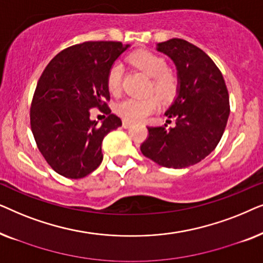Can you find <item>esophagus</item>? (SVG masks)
<instances>
[{
    "mask_svg": "<svg viewBox=\"0 0 263 263\" xmlns=\"http://www.w3.org/2000/svg\"><path fill=\"white\" fill-rule=\"evenodd\" d=\"M130 124H132L130 121H127V120L122 121V127H123V128H128Z\"/></svg>",
    "mask_w": 263,
    "mask_h": 263,
    "instance_id": "obj_1",
    "label": "esophagus"
}]
</instances>
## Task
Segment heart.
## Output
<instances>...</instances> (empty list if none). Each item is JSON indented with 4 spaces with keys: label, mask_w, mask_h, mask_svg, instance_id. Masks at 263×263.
<instances>
[{
    "label": "heart",
    "mask_w": 263,
    "mask_h": 263,
    "mask_svg": "<svg viewBox=\"0 0 263 263\" xmlns=\"http://www.w3.org/2000/svg\"><path fill=\"white\" fill-rule=\"evenodd\" d=\"M129 61L145 71L152 79L151 92H154L161 100L167 102L175 98L178 91V79L168 71L167 61L163 56L146 50L133 52ZM123 79V66L115 62L106 74V86L111 95H118L122 89ZM159 106L157 97L151 96L147 98H125L115 107L118 116L127 121H142L153 114Z\"/></svg>",
    "instance_id": "obj_1"
}]
</instances>
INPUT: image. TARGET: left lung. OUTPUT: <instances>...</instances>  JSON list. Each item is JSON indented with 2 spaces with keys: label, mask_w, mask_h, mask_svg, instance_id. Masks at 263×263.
I'll return each mask as SVG.
<instances>
[{
  "label": "left lung",
  "mask_w": 263,
  "mask_h": 263,
  "mask_svg": "<svg viewBox=\"0 0 263 263\" xmlns=\"http://www.w3.org/2000/svg\"><path fill=\"white\" fill-rule=\"evenodd\" d=\"M158 50L171 57L178 70V96L165 112L175 127H147L140 149L161 166L186 167L206 158L220 141L230 115L228 87L217 64L192 43L172 38L159 43Z\"/></svg>",
  "instance_id": "left-lung-1"
}]
</instances>
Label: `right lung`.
<instances>
[{"label":"right lung","mask_w":263,"mask_h":263,"mask_svg":"<svg viewBox=\"0 0 263 263\" xmlns=\"http://www.w3.org/2000/svg\"><path fill=\"white\" fill-rule=\"evenodd\" d=\"M121 42H85L62 50L39 78L30 109L31 129L39 152L53 171L82 178L103 160L102 141L122 125L107 105L106 74L128 48ZM108 115L102 126L89 110Z\"/></svg>","instance_id":"obj_1"}]
</instances>
